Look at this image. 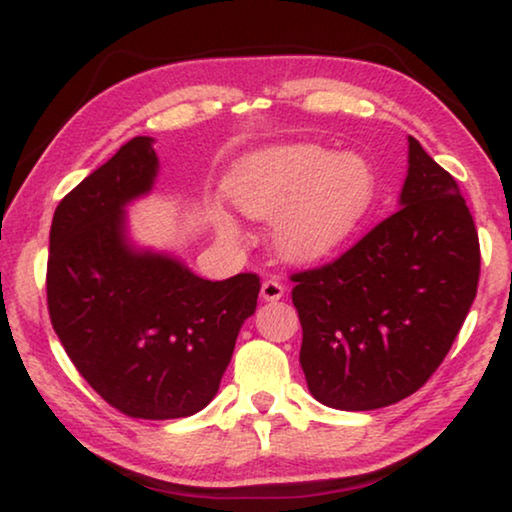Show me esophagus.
<instances>
[{"label": "esophagus", "mask_w": 512, "mask_h": 512, "mask_svg": "<svg viewBox=\"0 0 512 512\" xmlns=\"http://www.w3.org/2000/svg\"><path fill=\"white\" fill-rule=\"evenodd\" d=\"M259 297L262 301H278L285 297V285L280 283L278 278H266L262 283V290H259Z\"/></svg>", "instance_id": "obj_1"}]
</instances>
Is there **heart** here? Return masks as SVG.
<instances>
[{
  "mask_svg": "<svg viewBox=\"0 0 512 512\" xmlns=\"http://www.w3.org/2000/svg\"><path fill=\"white\" fill-rule=\"evenodd\" d=\"M232 204L250 220H276L271 246L290 264H318L350 243L378 197L373 164L315 143L262 148L234 169ZM222 236H234L229 220Z\"/></svg>",
  "mask_w": 512,
  "mask_h": 512,
  "instance_id": "obj_1",
  "label": "heart"
}]
</instances>
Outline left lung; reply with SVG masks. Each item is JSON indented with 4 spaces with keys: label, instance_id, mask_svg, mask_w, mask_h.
Masks as SVG:
<instances>
[{
    "label": "left lung",
    "instance_id": "8db88e82",
    "mask_svg": "<svg viewBox=\"0 0 512 512\" xmlns=\"http://www.w3.org/2000/svg\"><path fill=\"white\" fill-rule=\"evenodd\" d=\"M478 276V232L462 192L408 136L399 211L336 262L292 276L308 392L338 410L410 397L448 355Z\"/></svg>",
    "mask_w": 512,
    "mask_h": 512
}]
</instances>
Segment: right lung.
Here are the masks:
<instances>
[{
	"label": "right lung",
	"instance_id": "right-lung-1",
	"mask_svg": "<svg viewBox=\"0 0 512 512\" xmlns=\"http://www.w3.org/2000/svg\"><path fill=\"white\" fill-rule=\"evenodd\" d=\"M153 143L127 141L60 201L46 290L55 334L92 390L129 417L176 420L218 394L259 278L206 280L132 239L127 206L160 174Z\"/></svg>",
	"mask_w": 512,
	"mask_h": 512
}]
</instances>
